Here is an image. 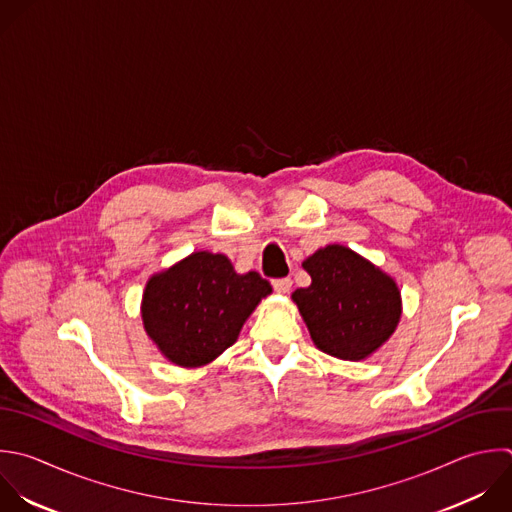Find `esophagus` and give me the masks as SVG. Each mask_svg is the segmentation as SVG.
<instances>
[{"mask_svg":"<svg viewBox=\"0 0 512 512\" xmlns=\"http://www.w3.org/2000/svg\"><path fill=\"white\" fill-rule=\"evenodd\" d=\"M272 286H274L276 292L288 294L290 288H292V280H290V278H278V280H272Z\"/></svg>","mask_w":512,"mask_h":512,"instance_id":"obj_1","label":"esophagus"}]
</instances>
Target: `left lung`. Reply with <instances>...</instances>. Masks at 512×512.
I'll use <instances>...</instances> for the list:
<instances>
[{
  "instance_id": "left-lung-1",
  "label": "left lung",
  "mask_w": 512,
  "mask_h": 512,
  "mask_svg": "<svg viewBox=\"0 0 512 512\" xmlns=\"http://www.w3.org/2000/svg\"><path fill=\"white\" fill-rule=\"evenodd\" d=\"M312 284L292 292L314 344L342 360H362L396 330V282L346 246L330 244L302 262Z\"/></svg>"
}]
</instances>
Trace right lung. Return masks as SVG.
Wrapping results in <instances>:
<instances>
[{
    "label": "right lung",
    "mask_w": 512,
    "mask_h": 512,
    "mask_svg": "<svg viewBox=\"0 0 512 512\" xmlns=\"http://www.w3.org/2000/svg\"><path fill=\"white\" fill-rule=\"evenodd\" d=\"M270 292L268 280L258 272L236 274L224 254L194 252L148 280L144 328L170 362L204 366L236 342L246 318Z\"/></svg>",
    "instance_id": "1"
}]
</instances>
